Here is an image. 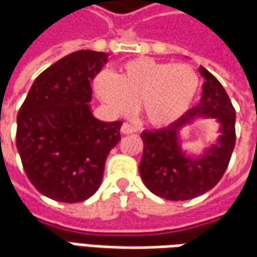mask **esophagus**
Returning a JSON list of instances; mask_svg holds the SVG:
<instances>
[{
  "mask_svg": "<svg viewBox=\"0 0 257 257\" xmlns=\"http://www.w3.org/2000/svg\"><path fill=\"white\" fill-rule=\"evenodd\" d=\"M121 132H122L123 135H132L136 132V128H134L132 125H129V123H123L122 126H121Z\"/></svg>",
  "mask_w": 257,
  "mask_h": 257,
  "instance_id": "obj_1",
  "label": "esophagus"
}]
</instances>
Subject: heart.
Instances as JSON below:
<instances>
[{"mask_svg":"<svg viewBox=\"0 0 257 257\" xmlns=\"http://www.w3.org/2000/svg\"><path fill=\"white\" fill-rule=\"evenodd\" d=\"M199 77L190 64L158 62L151 58L128 60L112 77L100 73L95 89L115 114H126L136 103L146 122L167 126L183 117L193 104Z\"/></svg>","mask_w":257,"mask_h":257,"instance_id":"heart-1","label":"heart"}]
</instances>
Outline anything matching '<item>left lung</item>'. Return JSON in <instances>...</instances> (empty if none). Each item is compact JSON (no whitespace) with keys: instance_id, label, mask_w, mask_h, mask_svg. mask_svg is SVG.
Returning <instances> with one entry per match:
<instances>
[{"instance_id":"obj_1","label":"left lung","mask_w":257,"mask_h":257,"mask_svg":"<svg viewBox=\"0 0 257 257\" xmlns=\"http://www.w3.org/2000/svg\"><path fill=\"white\" fill-rule=\"evenodd\" d=\"M205 78L201 100L167 128L142 134L143 156L139 172L151 193L169 201H186L202 195L219 183L235 146V110L224 88L202 66ZM201 117H213L219 128L216 142L202 153L184 151L181 131Z\"/></svg>"}]
</instances>
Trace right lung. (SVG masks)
I'll list each match as a JSON object with an SVG mask.
<instances>
[{"label": "right lung", "mask_w": 257, "mask_h": 257, "mask_svg": "<svg viewBox=\"0 0 257 257\" xmlns=\"http://www.w3.org/2000/svg\"><path fill=\"white\" fill-rule=\"evenodd\" d=\"M108 53L77 51L31 85L18 114L16 147L27 178L48 198L81 202L97 191L108 153L121 140L122 122L93 115L90 82Z\"/></svg>", "instance_id": "obj_1"}]
</instances>
